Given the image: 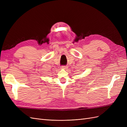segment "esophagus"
<instances>
[{
    "label": "esophagus",
    "mask_w": 127,
    "mask_h": 127,
    "mask_svg": "<svg viewBox=\"0 0 127 127\" xmlns=\"http://www.w3.org/2000/svg\"><path fill=\"white\" fill-rule=\"evenodd\" d=\"M67 66H63L61 67V68H62V69H66V68H67Z\"/></svg>",
    "instance_id": "1"
}]
</instances>
